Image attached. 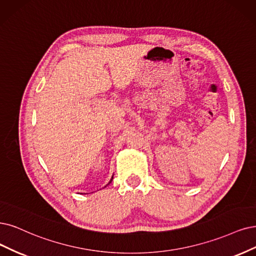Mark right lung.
I'll return each mask as SVG.
<instances>
[{"mask_svg":"<svg viewBox=\"0 0 256 256\" xmlns=\"http://www.w3.org/2000/svg\"><path fill=\"white\" fill-rule=\"evenodd\" d=\"M112 179H110V182H108V184H110V182H112ZM106 186H108V184H106Z\"/></svg>","mask_w":256,"mask_h":256,"instance_id":"add662e5","label":"right lung"}]
</instances>
